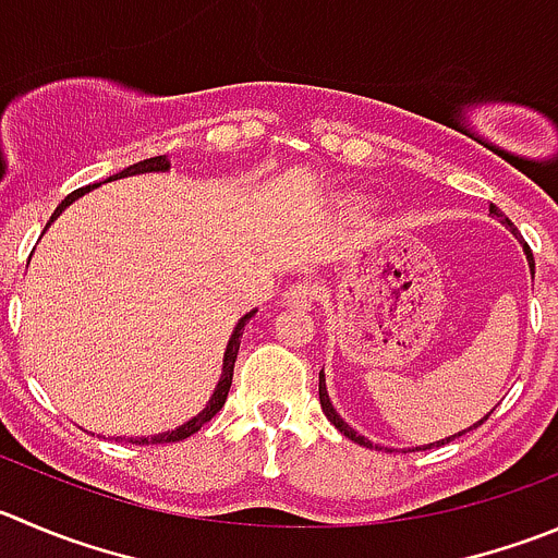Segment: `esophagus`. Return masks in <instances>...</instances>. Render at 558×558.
Returning a JSON list of instances; mask_svg holds the SVG:
<instances>
[{
  "instance_id": "obj_1",
  "label": "esophagus",
  "mask_w": 558,
  "mask_h": 558,
  "mask_svg": "<svg viewBox=\"0 0 558 558\" xmlns=\"http://www.w3.org/2000/svg\"><path fill=\"white\" fill-rule=\"evenodd\" d=\"M317 299V284L315 282H295L290 284L284 293V306H299V310H310Z\"/></svg>"
}]
</instances>
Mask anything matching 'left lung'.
Masks as SVG:
<instances>
[{"label": "left lung", "instance_id": "obj_1", "mask_svg": "<svg viewBox=\"0 0 558 558\" xmlns=\"http://www.w3.org/2000/svg\"><path fill=\"white\" fill-rule=\"evenodd\" d=\"M490 214H493V216H496V219H498V221H501V225H504V227H507V230H512V235H514V238H518V241H521V243H523V238H521V235H518V230H514V225H512V221H509V219H507V216H504V214H501V210H498V208H496V205H490ZM523 252H526V259H529V268H532V274H534V257H532V248H529V246H526V243H523ZM320 408H323V413H326V418H328V422H331V424H333V427H337V429H339V433H342V435H348L350 441H355V444H362V447L373 449V441H369V438H364V435H359V433H355V429H353V427H350V424H348V422H344V418H342V416H339V413H337V408H333V405H331V397H328V389H326V375H323V369H320ZM490 413H493V411H490ZM490 413H487V416H490ZM487 416H485V418H487ZM485 418H480V422H476V424H474V427H469V429H476V427H480V424H482V422H485ZM469 429H460V433H458V435L469 433ZM458 435H449V438H441V441L424 444V447H416V452H418V449H433V447H441V444H449V441H454V438H458ZM375 449H380V447H378V444H375Z\"/></svg>", "mask_w": 558, "mask_h": 558}]
</instances>
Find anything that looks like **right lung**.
<instances>
[{"mask_svg":"<svg viewBox=\"0 0 558 558\" xmlns=\"http://www.w3.org/2000/svg\"><path fill=\"white\" fill-rule=\"evenodd\" d=\"M169 167H172V163H169V158H167V156L145 158V161H140V163H131V167H125L123 172L109 174V178H106L104 183H111V180H120V178H131V174H145V172H169ZM98 185H100V183L84 185V189H78V191H73V194H68L65 199H62V203H60V208H57L54 214H51L49 225H51V221L57 219V216L62 214V210L68 208V205H73V203H76V199H78V196L89 194V191H93V189H98ZM49 225H46V230H49ZM254 312H257V310L246 312V315H243L241 320L235 323V328H232V337H230V342H227V350H225V364H221V378H219V384H216L214 395H210L208 405H205L203 411L196 413V416H191L189 422H183V424H180V427H174V429H167V433H158V435H142V438H129L131 444H174V441H183V438H189V435H194L196 429L203 427L205 422H210V418H214L216 413H219L221 408H225V402H227V395H230V386H232V369H235L238 348H241L243 326H246V323L252 320V317H254ZM120 441H123V438H120Z\"/></svg>","mask_w":558,"mask_h":558,"instance_id":"obj_1","label":"right lung"}]
</instances>
